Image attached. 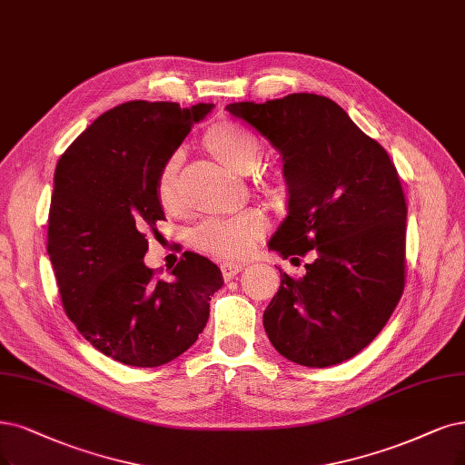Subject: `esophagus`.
<instances>
[{
  "label": "esophagus",
  "instance_id": "1",
  "mask_svg": "<svg viewBox=\"0 0 465 465\" xmlns=\"http://www.w3.org/2000/svg\"><path fill=\"white\" fill-rule=\"evenodd\" d=\"M220 270H222L223 280H232L233 276H237V273L243 270V264H239V262H222Z\"/></svg>",
  "mask_w": 465,
  "mask_h": 465
}]
</instances>
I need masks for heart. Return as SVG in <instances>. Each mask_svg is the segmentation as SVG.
Listing matches in <instances>:
<instances>
[{"instance_id": "1", "label": "heart", "mask_w": 465, "mask_h": 465, "mask_svg": "<svg viewBox=\"0 0 465 465\" xmlns=\"http://www.w3.org/2000/svg\"><path fill=\"white\" fill-rule=\"evenodd\" d=\"M206 147L214 157L239 174L252 170L261 159V143L256 135L239 124H218L206 134ZM182 153L174 151L163 164L157 178V195L164 209H176L178 195V168ZM268 218L259 209H245L232 216L204 218L192 232V243L222 259H243L256 242L266 233Z\"/></svg>"}]
</instances>
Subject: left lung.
Returning <instances> with one entry per match:
<instances>
[{
    "label": "left lung",
    "mask_w": 465,
    "mask_h": 465,
    "mask_svg": "<svg viewBox=\"0 0 465 465\" xmlns=\"http://www.w3.org/2000/svg\"><path fill=\"white\" fill-rule=\"evenodd\" d=\"M226 109L282 153L287 216L268 247L283 259L316 256L302 278L280 270L264 311L268 339L301 366L345 362L383 330L404 291L408 206L399 172L330 97L289 94Z\"/></svg>",
    "instance_id": "obj_1"
}]
</instances>
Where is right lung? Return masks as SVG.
<instances>
[{"mask_svg": "<svg viewBox=\"0 0 465 465\" xmlns=\"http://www.w3.org/2000/svg\"><path fill=\"white\" fill-rule=\"evenodd\" d=\"M213 103L128 101L85 128L61 154L47 220V254L64 312L109 358L157 368L199 339L220 268L185 251L172 280L143 264L147 233L164 220L157 178Z\"/></svg>", "mask_w": 465, "mask_h": 465, "instance_id": "1", "label": "right lung"}]
</instances>
